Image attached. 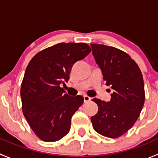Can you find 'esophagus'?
I'll use <instances>...</instances> for the list:
<instances>
[{
    "label": "esophagus",
    "mask_w": 158,
    "mask_h": 158,
    "mask_svg": "<svg viewBox=\"0 0 158 158\" xmlns=\"http://www.w3.org/2000/svg\"><path fill=\"white\" fill-rule=\"evenodd\" d=\"M83 98H84V102L85 103H87V102H89L91 101V98L90 97L87 96V95H84Z\"/></svg>",
    "instance_id": "1"
}]
</instances>
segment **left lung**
Here are the masks:
<instances>
[{
	"label": "left lung",
	"mask_w": 158,
	"mask_h": 158,
	"mask_svg": "<svg viewBox=\"0 0 158 158\" xmlns=\"http://www.w3.org/2000/svg\"><path fill=\"white\" fill-rule=\"evenodd\" d=\"M106 85L111 87L109 102L95 98L98 112L91 117L95 131L116 138L135 125L144 106V85L137 63L126 52L112 47L90 44Z\"/></svg>",
	"instance_id": "left-lung-1"
}]
</instances>
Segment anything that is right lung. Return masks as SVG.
I'll return each instance as SVG.
<instances>
[{"instance_id": "1", "label": "right lung", "mask_w": 158, "mask_h": 158, "mask_svg": "<svg viewBox=\"0 0 158 158\" xmlns=\"http://www.w3.org/2000/svg\"><path fill=\"white\" fill-rule=\"evenodd\" d=\"M91 52L84 43H61L40 51L25 71L20 96L23 115L36 136L53 142L69 133L71 118L83 103L69 96L60 85L69 79L73 65Z\"/></svg>"}]
</instances>
